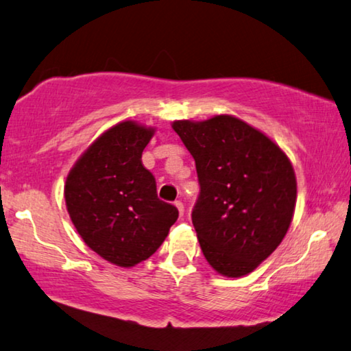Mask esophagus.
I'll list each match as a JSON object with an SVG mask.
<instances>
[{"label":"esophagus","mask_w":351,"mask_h":351,"mask_svg":"<svg viewBox=\"0 0 351 351\" xmlns=\"http://www.w3.org/2000/svg\"><path fill=\"white\" fill-rule=\"evenodd\" d=\"M175 206H176L178 212H180V215L182 217L184 215V204L181 203V201H175Z\"/></svg>","instance_id":"1"}]
</instances>
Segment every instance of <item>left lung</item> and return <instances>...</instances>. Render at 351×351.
Here are the masks:
<instances>
[{"label": "left lung", "mask_w": 351, "mask_h": 351, "mask_svg": "<svg viewBox=\"0 0 351 351\" xmlns=\"http://www.w3.org/2000/svg\"><path fill=\"white\" fill-rule=\"evenodd\" d=\"M171 128L195 159L199 195L192 223L219 274L252 272L280 245L294 215L297 182L282 148L229 114Z\"/></svg>", "instance_id": "left-lung-1"}]
</instances>
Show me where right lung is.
Wrapping results in <instances>:
<instances>
[{"label": "right lung", "instance_id": "obj_1", "mask_svg": "<svg viewBox=\"0 0 351 351\" xmlns=\"http://www.w3.org/2000/svg\"><path fill=\"white\" fill-rule=\"evenodd\" d=\"M154 128L133 121L102 133L77 159L64 184V201L83 241L122 268L147 260L178 219L175 206L158 198L142 152Z\"/></svg>", "mask_w": 351, "mask_h": 351}]
</instances>
